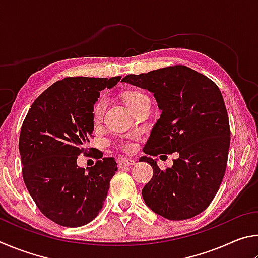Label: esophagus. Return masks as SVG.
Segmentation results:
<instances>
[{"instance_id": "34e87169", "label": "esophagus", "mask_w": 258, "mask_h": 258, "mask_svg": "<svg viewBox=\"0 0 258 258\" xmlns=\"http://www.w3.org/2000/svg\"><path fill=\"white\" fill-rule=\"evenodd\" d=\"M135 164V160L133 159H126V158H120L118 160V166L119 168H123L126 167V166H132Z\"/></svg>"}]
</instances>
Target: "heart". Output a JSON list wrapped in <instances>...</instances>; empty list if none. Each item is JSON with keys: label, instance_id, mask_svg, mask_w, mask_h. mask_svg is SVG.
<instances>
[{"label": "heart", "instance_id": "1", "mask_svg": "<svg viewBox=\"0 0 258 258\" xmlns=\"http://www.w3.org/2000/svg\"><path fill=\"white\" fill-rule=\"evenodd\" d=\"M146 97H147L146 94L139 92V91H128V92L125 93L124 99H125V102L128 106V108L132 109L137 106V104L141 101L143 98H146ZM103 110H104V99L100 98L98 101L95 102L94 107H93V111H92L93 119L95 121L101 118ZM134 139H135V137H133V135L132 137H128L127 139L119 143V147L124 151H132L134 149V142H133Z\"/></svg>", "mask_w": 258, "mask_h": 258}]
</instances>
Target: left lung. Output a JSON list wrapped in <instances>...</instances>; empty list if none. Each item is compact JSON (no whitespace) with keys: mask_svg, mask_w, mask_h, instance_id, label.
Segmentation results:
<instances>
[{"mask_svg":"<svg viewBox=\"0 0 258 258\" xmlns=\"http://www.w3.org/2000/svg\"><path fill=\"white\" fill-rule=\"evenodd\" d=\"M123 82L154 93L161 110L143 152L180 155L165 171L150 157L140 158L154 169L142 190L145 203L171 221L198 215L215 197L228 164L230 124L220 89L182 64L131 74Z\"/></svg>","mask_w":258,"mask_h":258,"instance_id":"1","label":"left lung"}]
</instances>
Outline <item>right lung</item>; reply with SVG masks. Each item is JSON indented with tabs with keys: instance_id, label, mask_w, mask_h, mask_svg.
<instances>
[{
	"instance_id": "right-lung-1",
	"label": "right lung",
	"mask_w": 258,
	"mask_h": 258,
	"mask_svg": "<svg viewBox=\"0 0 258 258\" xmlns=\"http://www.w3.org/2000/svg\"><path fill=\"white\" fill-rule=\"evenodd\" d=\"M121 76L66 77L33 102L19 137L26 187L38 209L54 223L77 228L101 211L109 183L117 172L115 158H103L85 173L77 156L86 154L94 128L93 106L100 91L111 89Z\"/></svg>"
}]
</instances>
